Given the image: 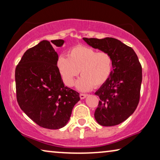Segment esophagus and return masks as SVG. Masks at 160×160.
<instances>
[{"label": "esophagus", "mask_w": 160, "mask_h": 160, "mask_svg": "<svg viewBox=\"0 0 160 160\" xmlns=\"http://www.w3.org/2000/svg\"><path fill=\"white\" fill-rule=\"evenodd\" d=\"M87 94H83V93H81L80 94V98L81 99H84V98H85L87 97Z\"/></svg>", "instance_id": "obj_1"}]
</instances>
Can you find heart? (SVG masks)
<instances>
[{"label": "heart", "instance_id": "heart-1", "mask_svg": "<svg viewBox=\"0 0 160 160\" xmlns=\"http://www.w3.org/2000/svg\"><path fill=\"white\" fill-rule=\"evenodd\" d=\"M56 66L68 87L73 86L80 72L82 76L76 83V87L86 92L108 82L112 74L113 59L108 52H98L94 48L76 45L68 51V57L59 56Z\"/></svg>", "mask_w": 160, "mask_h": 160}]
</instances>
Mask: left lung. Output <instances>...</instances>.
<instances>
[{
	"mask_svg": "<svg viewBox=\"0 0 160 160\" xmlns=\"http://www.w3.org/2000/svg\"><path fill=\"white\" fill-rule=\"evenodd\" d=\"M92 47L113 57L111 77L95 92L100 98L95 118L102 126L117 125L136 109L140 100L142 67L132 48L113 38H83Z\"/></svg>",
	"mask_w": 160,
	"mask_h": 160,
	"instance_id": "8db88e82",
	"label": "left lung"
}]
</instances>
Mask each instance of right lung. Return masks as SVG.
Returning <instances> with one entry per match:
<instances>
[{
  "instance_id": "add662e5",
  "label": "right lung",
  "mask_w": 160,
  "mask_h": 160,
  "mask_svg": "<svg viewBox=\"0 0 160 160\" xmlns=\"http://www.w3.org/2000/svg\"><path fill=\"white\" fill-rule=\"evenodd\" d=\"M43 40L24 53L15 69L17 100L28 117L41 128L57 130L68 123L79 93L65 87L56 66L58 54Z\"/></svg>"
}]
</instances>
